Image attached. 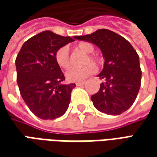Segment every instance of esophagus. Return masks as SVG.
<instances>
[{
  "instance_id": "34e87169",
  "label": "esophagus",
  "mask_w": 157,
  "mask_h": 157,
  "mask_svg": "<svg viewBox=\"0 0 157 157\" xmlns=\"http://www.w3.org/2000/svg\"><path fill=\"white\" fill-rule=\"evenodd\" d=\"M84 84H85V82H79L75 83V85L77 86H83Z\"/></svg>"
}]
</instances>
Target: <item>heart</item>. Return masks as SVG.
I'll list each match as a JSON object with an SVG mask.
<instances>
[{
	"instance_id": "b5f03b06",
	"label": "heart",
	"mask_w": 157,
	"mask_h": 157,
	"mask_svg": "<svg viewBox=\"0 0 157 157\" xmlns=\"http://www.w3.org/2000/svg\"><path fill=\"white\" fill-rule=\"evenodd\" d=\"M77 48L82 50L87 55L86 56L84 63L87 64L82 68H71L65 72V77L67 81L71 82H82L84 81L89 76L93 75L97 71V69L92 64L89 63H97L98 58L92 53L94 51V47L92 44L87 42H82L77 44ZM55 61L57 65L63 69H67L70 66V55H69V48L66 46H63L57 49L55 55Z\"/></svg>"
}]
</instances>
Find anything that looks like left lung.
Instances as JSON below:
<instances>
[{
	"instance_id": "8db88e82",
	"label": "left lung",
	"mask_w": 157,
	"mask_h": 157,
	"mask_svg": "<svg viewBox=\"0 0 157 157\" xmlns=\"http://www.w3.org/2000/svg\"><path fill=\"white\" fill-rule=\"evenodd\" d=\"M75 39L96 44L105 59L98 75L105 80L98 92L91 97L100 112L118 115L128 110L136 99L141 83V69L137 52L124 37L109 29H98Z\"/></svg>"
}]
</instances>
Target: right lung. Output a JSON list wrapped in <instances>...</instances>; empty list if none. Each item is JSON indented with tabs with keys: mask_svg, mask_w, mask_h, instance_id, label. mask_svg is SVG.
I'll return each instance as SVG.
<instances>
[{
	"mask_svg": "<svg viewBox=\"0 0 157 157\" xmlns=\"http://www.w3.org/2000/svg\"><path fill=\"white\" fill-rule=\"evenodd\" d=\"M72 41L75 40L71 37L44 31L28 39L16 58L21 96L39 118L55 119L68 109L75 84H61L65 75L55 61V55L58 48Z\"/></svg>",
	"mask_w": 157,
	"mask_h": 157,
	"instance_id": "1",
	"label": "right lung"
}]
</instances>
